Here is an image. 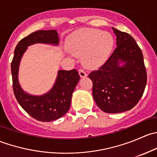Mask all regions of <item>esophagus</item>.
Returning a JSON list of instances; mask_svg holds the SVG:
<instances>
[{
    "label": "esophagus",
    "instance_id": "34e87169",
    "mask_svg": "<svg viewBox=\"0 0 157 157\" xmlns=\"http://www.w3.org/2000/svg\"><path fill=\"white\" fill-rule=\"evenodd\" d=\"M78 72H79V74H80V77H85L87 76V74H86V72L83 69H80L78 71Z\"/></svg>",
    "mask_w": 157,
    "mask_h": 157
}]
</instances>
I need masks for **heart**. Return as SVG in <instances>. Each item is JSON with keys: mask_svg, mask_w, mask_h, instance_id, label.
I'll return each instance as SVG.
<instances>
[{"mask_svg": "<svg viewBox=\"0 0 157 157\" xmlns=\"http://www.w3.org/2000/svg\"><path fill=\"white\" fill-rule=\"evenodd\" d=\"M113 46L110 33L98 29H83L71 37V49L76 55H83V63L88 67L100 65L109 57Z\"/></svg>", "mask_w": 157, "mask_h": 157, "instance_id": "obj_1", "label": "heart"}]
</instances>
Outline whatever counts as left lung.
<instances>
[{
	"label": "left lung",
	"mask_w": 157,
	"mask_h": 157,
	"mask_svg": "<svg viewBox=\"0 0 157 157\" xmlns=\"http://www.w3.org/2000/svg\"><path fill=\"white\" fill-rule=\"evenodd\" d=\"M117 48L106 61L93 71V96L96 105L107 113H120L135 106L144 92L147 71L141 50L134 38L112 28ZM119 61L125 64L120 66Z\"/></svg>",
	"instance_id": "8db88e82"
}]
</instances>
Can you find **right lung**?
<instances>
[{"instance_id":"right-lung-1","label":"right lung","mask_w":157,"mask_h":157,"mask_svg":"<svg viewBox=\"0 0 157 157\" xmlns=\"http://www.w3.org/2000/svg\"><path fill=\"white\" fill-rule=\"evenodd\" d=\"M58 33L55 30H39L31 33L19 42L14 50L11 62L13 90L17 102L31 117L40 121H52L65 115L71 106V97L80 75L76 69L58 71L53 88L46 94L35 96L25 93L19 84L18 71L20 59L27 47L35 43L58 45Z\"/></svg>"}]
</instances>
